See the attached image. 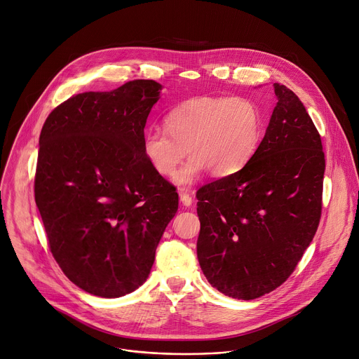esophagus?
<instances>
[{
  "instance_id": "34e87169",
  "label": "esophagus",
  "mask_w": 359,
  "mask_h": 359,
  "mask_svg": "<svg viewBox=\"0 0 359 359\" xmlns=\"http://www.w3.org/2000/svg\"><path fill=\"white\" fill-rule=\"evenodd\" d=\"M179 196H180V202L183 203V206H190V205H191L193 199H191V196L187 193L186 189H180Z\"/></svg>"
}]
</instances>
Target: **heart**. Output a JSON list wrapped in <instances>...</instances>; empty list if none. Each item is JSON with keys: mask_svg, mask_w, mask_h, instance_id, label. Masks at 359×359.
I'll return each mask as SVG.
<instances>
[{"mask_svg": "<svg viewBox=\"0 0 359 359\" xmlns=\"http://www.w3.org/2000/svg\"><path fill=\"white\" fill-rule=\"evenodd\" d=\"M165 132L146 130L142 147L151 169L172 176L184 150L190 156L176 173V183L189 184L206 169L215 177L242 170L262 139L264 116L248 97L205 95L186 100L163 118Z\"/></svg>", "mask_w": 359, "mask_h": 359, "instance_id": "1", "label": "heart"}]
</instances>
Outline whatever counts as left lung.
<instances>
[{"label": "left lung", "mask_w": 359, "mask_h": 359, "mask_svg": "<svg viewBox=\"0 0 359 359\" xmlns=\"http://www.w3.org/2000/svg\"><path fill=\"white\" fill-rule=\"evenodd\" d=\"M278 97L264 140L238 173L198 193V259L212 286L256 299L280 286L312 242L322 212L325 154L298 95Z\"/></svg>", "instance_id": "obj_1"}]
</instances>
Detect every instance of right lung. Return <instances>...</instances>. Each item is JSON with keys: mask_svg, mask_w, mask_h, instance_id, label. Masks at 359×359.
I'll list each match as a JSON object with an SVG mask.
<instances>
[{"mask_svg": "<svg viewBox=\"0 0 359 359\" xmlns=\"http://www.w3.org/2000/svg\"><path fill=\"white\" fill-rule=\"evenodd\" d=\"M161 86L133 80L57 106L40 135L34 196L48 248L74 285L118 298L149 276L179 194L144 157Z\"/></svg>", "mask_w": 359, "mask_h": 359, "instance_id": "add662e5", "label": "right lung"}]
</instances>
